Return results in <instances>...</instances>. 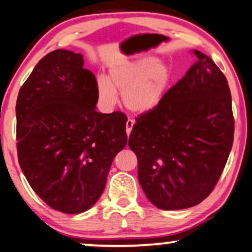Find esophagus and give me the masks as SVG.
I'll return each mask as SVG.
<instances>
[{"label":"esophagus","mask_w":252,"mask_h":252,"mask_svg":"<svg viewBox=\"0 0 252 252\" xmlns=\"http://www.w3.org/2000/svg\"><path fill=\"white\" fill-rule=\"evenodd\" d=\"M133 124H135V121H133V120L129 119L128 121H126V133H128V135H130V132H131V130H132V126H133Z\"/></svg>","instance_id":"34e87169"}]
</instances>
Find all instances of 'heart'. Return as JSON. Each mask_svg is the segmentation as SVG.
Listing matches in <instances>:
<instances>
[{
  "instance_id": "heart-1",
  "label": "heart",
  "mask_w": 252,
  "mask_h": 252,
  "mask_svg": "<svg viewBox=\"0 0 252 252\" xmlns=\"http://www.w3.org/2000/svg\"><path fill=\"white\" fill-rule=\"evenodd\" d=\"M172 82V72L156 58L135 62H123L109 69L108 78L96 80L101 103L112 108L117 102V93H122L124 106L132 113L145 114L157 108L165 98Z\"/></svg>"
}]
</instances>
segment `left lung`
I'll return each instance as SVG.
<instances>
[{"instance_id":"1","label":"left lung","mask_w":252,"mask_h":252,"mask_svg":"<svg viewBox=\"0 0 252 252\" xmlns=\"http://www.w3.org/2000/svg\"><path fill=\"white\" fill-rule=\"evenodd\" d=\"M196 62L152 112L136 119L128 145L138 160V180L161 210L203 202L226 166L234 139L231 95L211 58Z\"/></svg>"}]
</instances>
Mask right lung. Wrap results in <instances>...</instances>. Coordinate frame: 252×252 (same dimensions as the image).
Segmentation results:
<instances>
[{"instance_id": "1", "label": "right lung", "mask_w": 252, "mask_h": 252, "mask_svg": "<svg viewBox=\"0 0 252 252\" xmlns=\"http://www.w3.org/2000/svg\"><path fill=\"white\" fill-rule=\"evenodd\" d=\"M83 65L71 50L47 54L16 103L19 166L47 205L68 214L94 205L128 140L126 114L96 112V79Z\"/></svg>"}]
</instances>
